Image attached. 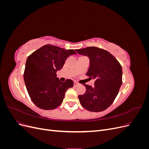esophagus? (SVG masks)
I'll return each mask as SVG.
<instances>
[{
  "label": "esophagus",
  "instance_id": "obj_1",
  "mask_svg": "<svg viewBox=\"0 0 149 149\" xmlns=\"http://www.w3.org/2000/svg\"><path fill=\"white\" fill-rule=\"evenodd\" d=\"M78 84H79V83L78 82H76V81L74 82V86H77Z\"/></svg>",
  "mask_w": 149,
  "mask_h": 149
}]
</instances>
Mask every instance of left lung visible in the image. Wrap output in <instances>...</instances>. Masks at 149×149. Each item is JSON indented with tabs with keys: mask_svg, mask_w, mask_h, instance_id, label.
<instances>
[{
	"mask_svg": "<svg viewBox=\"0 0 149 149\" xmlns=\"http://www.w3.org/2000/svg\"><path fill=\"white\" fill-rule=\"evenodd\" d=\"M87 56L90 65L86 74L89 79H95L94 85L84 84L86 92L79 95L82 106L89 111L101 112L114 102L123 83V70L119 62L105 49L95 47L76 49Z\"/></svg>",
	"mask_w": 149,
	"mask_h": 149,
	"instance_id": "left-lung-1",
	"label": "left lung"
}]
</instances>
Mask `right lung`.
Instances as JSON below:
<instances>
[{"mask_svg":"<svg viewBox=\"0 0 149 149\" xmlns=\"http://www.w3.org/2000/svg\"><path fill=\"white\" fill-rule=\"evenodd\" d=\"M73 54H76L74 49L45 45L27 58L24 81L31 101L39 108L55 109L63 101L67 89L73 86L71 79L62 82L56 77V71L62 68L66 58Z\"/></svg>","mask_w":149,"mask_h":149,"instance_id":"right-lung-1","label":"right lung"}]
</instances>
